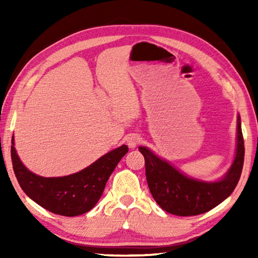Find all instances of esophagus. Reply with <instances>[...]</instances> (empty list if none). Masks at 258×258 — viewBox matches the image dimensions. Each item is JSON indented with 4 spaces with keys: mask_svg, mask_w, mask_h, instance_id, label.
<instances>
[{
    "mask_svg": "<svg viewBox=\"0 0 258 258\" xmlns=\"http://www.w3.org/2000/svg\"><path fill=\"white\" fill-rule=\"evenodd\" d=\"M125 142H126V145L128 146V148H131V149H134V148L137 147L140 142H141V138H140V135L132 133V134H128L127 137L125 138Z\"/></svg>",
    "mask_w": 258,
    "mask_h": 258,
    "instance_id": "obj_1",
    "label": "esophagus"
}]
</instances>
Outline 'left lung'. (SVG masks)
<instances>
[{"instance_id": "obj_1", "label": "left lung", "mask_w": 258, "mask_h": 258, "mask_svg": "<svg viewBox=\"0 0 258 258\" xmlns=\"http://www.w3.org/2000/svg\"><path fill=\"white\" fill-rule=\"evenodd\" d=\"M237 127V151L233 164L224 177L217 182H204L187 177L148 148H139L145 157L149 190L164 211L177 216L199 215L216 207L232 194L241 175L244 158L240 116Z\"/></svg>"}]
</instances>
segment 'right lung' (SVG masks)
I'll return each mask as SVG.
<instances>
[{"label": "right lung", "mask_w": 258, "mask_h": 258, "mask_svg": "<svg viewBox=\"0 0 258 258\" xmlns=\"http://www.w3.org/2000/svg\"><path fill=\"white\" fill-rule=\"evenodd\" d=\"M11 143L14 172L25 194L49 212L69 217L82 215L95 206L109 176L128 151L123 145L81 172L62 177H43L25 167L16 152L14 138Z\"/></svg>", "instance_id": "add662e5"}]
</instances>
